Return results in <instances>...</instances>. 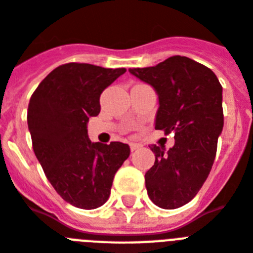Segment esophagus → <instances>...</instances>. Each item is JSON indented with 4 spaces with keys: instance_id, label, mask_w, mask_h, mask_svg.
Wrapping results in <instances>:
<instances>
[{
    "instance_id": "obj_1",
    "label": "esophagus",
    "mask_w": 253,
    "mask_h": 253,
    "mask_svg": "<svg viewBox=\"0 0 253 253\" xmlns=\"http://www.w3.org/2000/svg\"><path fill=\"white\" fill-rule=\"evenodd\" d=\"M139 148H140L139 144H136V143H131V144H130V149H131V152H133V150L139 149Z\"/></svg>"
}]
</instances>
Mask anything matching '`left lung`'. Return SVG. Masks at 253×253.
Wrapping results in <instances>:
<instances>
[{"mask_svg":"<svg viewBox=\"0 0 253 253\" xmlns=\"http://www.w3.org/2000/svg\"><path fill=\"white\" fill-rule=\"evenodd\" d=\"M130 73L158 94L156 130L175 132L167 152L150 146L156 162L145 173L148 195L161 209H179L197 195L215 161L224 127L222 87L210 68L180 55Z\"/></svg>","mask_w":253,"mask_h":253,"instance_id":"left-lung-1","label":"left lung"}]
</instances>
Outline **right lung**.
<instances>
[{
	"label": "right lung",
	"instance_id": "add662e5",
	"mask_svg": "<svg viewBox=\"0 0 253 253\" xmlns=\"http://www.w3.org/2000/svg\"><path fill=\"white\" fill-rule=\"evenodd\" d=\"M126 72L125 68L68 63L38 84L28 105L33 150L51 185L65 202L94 210L107 202L116 172L130 146L91 143L90 117L100 113V95Z\"/></svg>",
	"mask_w": 253,
	"mask_h": 253
}]
</instances>
